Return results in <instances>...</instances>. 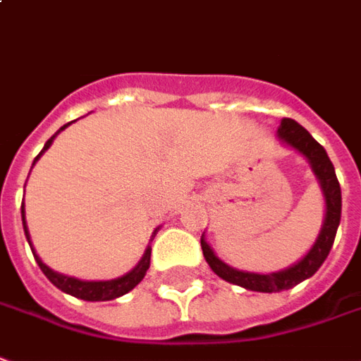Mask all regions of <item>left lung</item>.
Segmentation results:
<instances>
[{
  "instance_id": "obj_1",
  "label": "left lung",
  "mask_w": 361,
  "mask_h": 361,
  "mask_svg": "<svg viewBox=\"0 0 361 361\" xmlns=\"http://www.w3.org/2000/svg\"><path fill=\"white\" fill-rule=\"evenodd\" d=\"M277 137L286 140L287 145L297 148L301 154L311 162L312 172L321 181L322 193L326 199V216H324V224L319 234V238L314 242L309 254L305 256L299 264H295L293 268H287L277 274H248V271H238V269L226 266L224 262L216 258L215 252L211 250V246L201 238V248H203V256H205L207 264L215 271L216 276L223 277L226 281H231L234 286L246 287L250 291H259V293H277L283 289H291L297 283L305 281L307 277L314 276V271L321 268L322 262L329 256L330 248L334 244V236L338 231L340 224V213H342V193H340V183L334 172V166L330 162L326 150L322 148L311 133L303 128L297 121L283 119L281 125L277 128Z\"/></svg>"
}]
</instances>
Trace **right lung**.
I'll list each match as a JSON object with an SVG mask.
<instances>
[{
	"mask_svg": "<svg viewBox=\"0 0 361 361\" xmlns=\"http://www.w3.org/2000/svg\"><path fill=\"white\" fill-rule=\"evenodd\" d=\"M68 125H70V123H68ZM68 125H64L60 130H64ZM60 130H58V133H60ZM56 135H54V137H56ZM54 137H50L49 140H47V145H44V148L40 150V154H42V152L52 145ZM40 154L35 158V162L39 160ZM21 216H23L25 236H27V240H29V244H31L29 231H27V223H25V209H23V207H21ZM31 250H32V246H31ZM150 250H152V248H146L145 256H142V259L138 262V266L133 269V271H128L127 276L119 277V279H111V281H80V279H75V277L62 276V274L52 271L47 264H42L39 256L35 254V250H32V256H35L37 264H39L40 269H42V274L49 277L50 281H52L60 291H64V293L68 295H74V297H78V299H84V301H111V299H117V297H121V295L128 293L133 287H137L138 283L142 281L146 269H148V266H150Z\"/></svg>",
	"mask_w": 361,
	"mask_h": 361,
	"instance_id": "right-lung-1",
	"label": "right lung"
}]
</instances>
